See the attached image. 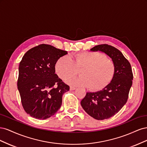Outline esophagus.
<instances>
[{
    "label": "esophagus",
    "instance_id": "obj_1",
    "mask_svg": "<svg viewBox=\"0 0 147 147\" xmlns=\"http://www.w3.org/2000/svg\"><path fill=\"white\" fill-rule=\"evenodd\" d=\"M76 90V88L73 87V86H70V91H74V90Z\"/></svg>",
    "mask_w": 147,
    "mask_h": 147
}]
</instances>
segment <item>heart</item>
I'll return each instance as SVG.
<instances>
[{"label":"heart","mask_w":147,"mask_h":147,"mask_svg":"<svg viewBox=\"0 0 147 147\" xmlns=\"http://www.w3.org/2000/svg\"><path fill=\"white\" fill-rule=\"evenodd\" d=\"M80 70V77L66 80L74 86L89 87L92 91L105 88L112 81L115 72L114 64L100 53L83 52L75 55L73 59L68 56L61 57L55 64L56 73L65 80L76 75Z\"/></svg>","instance_id":"b5f03b06"}]
</instances>
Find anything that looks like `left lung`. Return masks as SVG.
I'll use <instances>...</instances> for the list:
<instances>
[{
	"label": "left lung",
	"instance_id": "1",
	"mask_svg": "<svg viewBox=\"0 0 147 147\" xmlns=\"http://www.w3.org/2000/svg\"><path fill=\"white\" fill-rule=\"evenodd\" d=\"M90 51L104 53L112 59L115 65L113 77L108 85L97 92H88L81 101L82 108L89 115L103 120L114 116L126 104L133 74L129 62L116 48L102 44Z\"/></svg>",
	"mask_w": 147,
	"mask_h": 147
}]
</instances>
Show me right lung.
I'll list each match as a JSON object with an SVG mask.
<instances>
[{
	"label": "right lung",
	"mask_w": 147,
	"mask_h": 147,
	"mask_svg": "<svg viewBox=\"0 0 147 147\" xmlns=\"http://www.w3.org/2000/svg\"><path fill=\"white\" fill-rule=\"evenodd\" d=\"M67 54L66 51L42 44L23 56L17 85L22 105L30 117L45 119L60 109L62 97L70 88L55 74V64Z\"/></svg>",
	"instance_id": "add662e5"
}]
</instances>
